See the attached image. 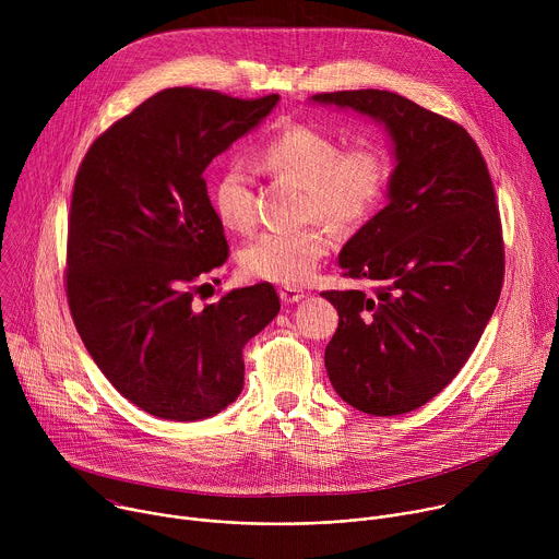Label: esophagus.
<instances>
[{"mask_svg":"<svg viewBox=\"0 0 559 559\" xmlns=\"http://www.w3.org/2000/svg\"><path fill=\"white\" fill-rule=\"evenodd\" d=\"M278 294H281V300L287 302V305H289V302H298V300L305 296V292L298 289V287H281Z\"/></svg>","mask_w":559,"mask_h":559,"instance_id":"obj_1","label":"esophagus"}]
</instances>
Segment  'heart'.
<instances>
[{
  "instance_id": "b5f03b06",
  "label": "heart",
  "mask_w": 559,
  "mask_h": 559,
  "mask_svg": "<svg viewBox=\"0 0 559 559\" xmlns=\"http://www.w3.org/2000/svg\"><path fill=\"white\" fill-rule=\"evenodd\" d=\"M261 162L276 175L294 177L305 186L302 212L321 216L336 227L365 225L384 203L391 183V158L376 143H343L316 126L294 123L261 147ZM212 207L231 231H252L257 225L254 179L243 162H229L212 181ZM334 236L330 225L309 223L289 231H263L241 252L246 274L300 285L330 254Z\"/></svg>"
}]
</instances>
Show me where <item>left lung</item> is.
<instances>
[{
  "mask_svg": "<svg viewBox=\"0 0 559 559\" xmlns=\"http://www.w3.org/2000/svg\"><path fill=\"white\" fill-rule=\"evenodd\" d=\"M382 121L395 145L389 203L343 248L360 289L323 292L338 309L325 349L336 393L358 412L401 416L464 367L498 305L504 238L485 156L455 121L389 91L311 97Z\"/></svg>",
  "mask_w": 559,
  "mask_h": 559,
  "instance_id": "left-lung-1",
  "label": "left lung"
}]
</instances>
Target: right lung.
Wrapping results in <instances>:
<instances>
[{"mask_svg": "<svg viewBox=\"0 0 559 559\" xmlns=\"http://www.w3.org/2000/svg\"><path fill=\"white\" fill-rule=\"evenodd\" d=\"M276 102L162 91L99 134L76 170L68 307L97 367L150 416L194 423L234 403L243 347L281 309L272 283L194 305L229 254L203 173Z\"/></svg>", "mask_w": 559, "mask_h": 559, "instance_id": "obj_1", "label": "right lung"}]
</instances>
